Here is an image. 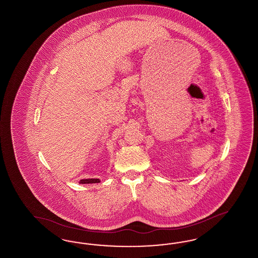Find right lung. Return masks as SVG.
<instances>
[{
    "label": "right lung",
    "mask_w": 258,
    "mask_h": 258,
    "mask_svg": "<svg viewBox=\"0 0 258 258\" xmlns=\"http://www.w3.org/2000/svg\"><path fill=\"white\" fill-rule=\"evenodd\" d=\"M99 182H100L99 179H82L80 180L79 184H96Z\"/></svg>",
    "instance_id": "right-lung-1"
}]
</instances>
